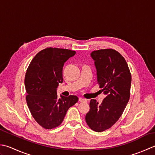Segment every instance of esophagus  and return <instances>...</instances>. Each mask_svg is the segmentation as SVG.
<instances>
[{"label": "esophagus", "instance_id": "1", "mask_svg": "<svg viewBox=\"0 0 155 155\" xmlns=\"http://www.w3.org/2000/svg\"><path fill=\"white\" fill-rule=\"evenodd\" d=\"M78 101H79L80 102H87V99H83V98L79 97V99H78Z\"/></svg>", "mask_w": 155, "mask_h": 155}]
</instances>
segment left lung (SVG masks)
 I'll return each instance as SVG.
<instances>
[{"label": "left lung", "instance_id": "1", "mask_svg": "<svg viewBox=\"0 0 155 155\" xmlns=\"http://www.w3.org/2000/svg\"><path fill=\"white\" fill-rule=\"evenodd\" d=\"M97 78L105 98L101 104L91 99L90 110L85 120L91 128L97 132L105 131L122 116L130 99L131 74L124 57L112 49L93 51Z\"/></svg>", "mask_w": 155, "mask_h": 155}]
</instances>
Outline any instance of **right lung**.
<instances>
[{
  "mask_svg": "<svg viewBox=\"0 0 155 155\" xmlns=\"http://www.w3.org/2000/svg\"><path fill=\"white\" fill-rule=\"evenodd\" d=\"M76 51L48 48L33 58L27 70L26 101L33 118L45 129L60 126L68 109L78 101L75 95L58 97L57 88L62 83V68Z\"/></svg>",
  "mask_w": 155,
  "mask_h": 155,
  "instance_id": "right-lung-1",
  "label": "right lung"
}]
</instances>
